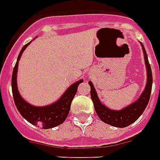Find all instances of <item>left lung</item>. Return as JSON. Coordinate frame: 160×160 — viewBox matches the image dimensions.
<instances>
[{"instance_id": "1", "label": "left lung", "mask_w": 160, "mask_h": 160, "mask_svg": "<svg viewBox=\"0 0 160 160\" xmlns=\"http://www.w3.org/2000/svg\"><path fill=\"white\" fill-rule=\"evenodd\" d=\"M141 44L142 50H143L145 64L147 67L148 78L145 89L137 101L121 110H110L100 102L92 82H88L90 88H91V90H90L91 98L93 100L94 110H95L97 115L103 122L107 123L113 127L122 128V127H128L129 125L132 124L134 121H137L141 116L149 101L151 91H152V84H153V76H152L151 67L148 62L146 50L144 49L143 44L142 43Z\"/></svg>"}]
</instances>
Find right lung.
I'll return each instance as SVG.
<instances>
[{"mask_svg":"<svg viewBox=\"0 0 160 160\" xmlns=\"http://www.w3.org/2000/svg\"><path fill=\"white\" fill-rule=\"evenodd\" d=\"M30 44L28 43L22 47L19 53L16 65L13 68L12 77V90L14 103L16 104L17 109L21 114V116L26 119L28 122L34 126L42 127V129H49L57 127L62 124L67 119L69 111H70L71 104L75 96L78 85L82 82V80L76 82L67 88L63 93V95L58 100L47 106L37 107L28 104L22 98L17 86V72L18 67V61L27 46Z\"/></svg>","mask_w":160,"mask_h":160,"instance_id":"right-lung-1","label":"right lung"}]
</instances>
